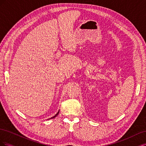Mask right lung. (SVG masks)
<instances>
[{
	"instance_id": "right-lung-1",
	"label": "right lung",
	"mask_w": 146,
	"mask_h": 146,
	"mask_svg": "<svg viewBox=\"0 0 146 146\" xmlns=\"http://www.w3.org/2000/svg\"><path fill=\"white\" fill-rule=\"evenodd\" d=\"M59 112H60V111H58V113H57L56 114H55V115L54 116H53V117H50V118H49V119H53V118H54V117H55L57 115H58V113H59Z\"/></svg>"
}]
</instances>
